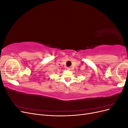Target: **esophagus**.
<instances>
[{"mask_svg": "<svg viewBox=\"0 0 128 128\" xmlns=\"http://www.w3.org/2000/svg\"><path fill=\"white\" fill-rule=\"evenodd\" d=\"M67 69H68V70H71V68L70 67H68Z\"/></svg>", "mask_w": 128, "mask_h": 128, "instance_id": "obj_1", "label": "esophagus"}]
</instances>
